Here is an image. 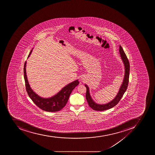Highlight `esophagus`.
Instances as JSON below:
<instances>
[{"instance_id":"1","label":"esophagus","mask_w":155,"mask_h":155,"mask_svg":"<svg viewBox=\"0 0 155 155\" xmlns=\"http://www.w3.org/2000/svg\"><path fill=\"white\" fill-rule=\"evenodd\" d=\"M82 79H83H83H84V78H82Z\"/></svg>"}]
</instances>
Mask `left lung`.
I'll list each match as a JSON object with an SVG mask.
<instances>
[{
  "mask_svg": "<svg viewBox=\"0 0 155 155\" xmlns=\"http://www.w3.org/2000/svg\"><path fill=\"white\" fill-rule=\"evenodd\" d=\"M119 52L120 54L121 55V59H122V61H123L124 64L125 73H124L123 82L121 87L120 88L118 93L117 94V95L112 101H110V102L108 103L107 104H103V105L97 104L96 103L94 102L91 98V96L90 94L89 88L88 86L85 85L87 89L86 94L87 101L90 107H91V109L94 110L103 111V110L111 109L112 107L115 106L120 101L121 99L123 96L124 94L127 90V88L128 86V82H129L130 65H129L128 59H127L125 53L121 45H120L119 46Z\"/></svg>",
  "mask_w": 155,
  "mask_h": 155,
  "instance_id": "8db88e82",
  "label": "left lung"
}]
</instances>
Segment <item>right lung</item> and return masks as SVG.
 <instances>
[{
    "label": "right lung",
    "mask_w": 155,
    "mask_h": 155,
    "mask_svg": "<svg viewBox=\"0 0 155 155\" xmlns=\"http://www.w3.org/2000/svg\"><path fill=\"white\" fill-rule=\"evenodd\" d=\"M32 51V49L29 53L28 57L31 53ZM26 64L27 61H26L24 66V76L26 91L29 97L37 106L45 111L48 112L60 111L66 105L72 91L79 84L78 79L68 84L62 88L59 93L51 97L48 98L41 97L34 92L29 86L26 74Z\"/></svg>",
    "instance_id": "1"
}]
</instances>
